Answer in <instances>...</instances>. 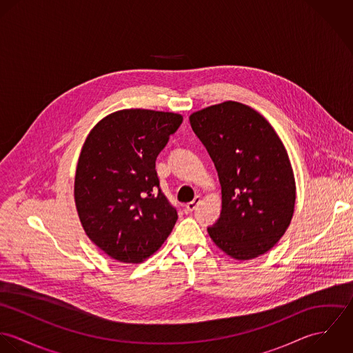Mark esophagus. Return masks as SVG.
Instances as JSON below:
<instances>
[{
    "label": "esophagus",
    "instance_id": "esophagus-1",
    "mask_svg": "<svg viewBox=\"0 0 353 353\" xmlns=\"http://www.w3.org/2000/svg\"><path fill=\"white\" fill-rule=\"evenodd\" d=\"M200 202H201V197L197 196L193 201L189 202V203L186 205V212H193V210L197 208V205H200Z\"/></svg>",
    "mask_w": 353,
    "mask_h": 353
}]
</instances>
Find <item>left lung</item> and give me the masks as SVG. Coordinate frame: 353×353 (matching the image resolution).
Instances as JSON below:
<instances>
[{
	"label": "left lung",
	"mask_w": 353,
	"mask_h": 353,
	"mask_svg": "<svg viewBox=\"0 0 353 353\" xmlns=\"http://www.w3.org/2000/svg\"><path fill=\"white\" fill-rule=\"evenodd\" d=\"M189 119L221 185V213L208 227L210 239L236 261L269 252L290 227L296 200L283 141L263 115L239 101L209 105Z\"/></svg>",
	"instance_id": "left-lung-1"
}]
</instances>
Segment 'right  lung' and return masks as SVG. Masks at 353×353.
I'll use <instances>...</instances> for the list:
<instances>
[{"mask_svg": "<svg viewBox=\"0 0 353 353\" xmlns=\"http://www.w3.org/2000/svg\"><path fill=\"white\" fill-rule=\"evenodd\" d=\"M182 121L175 112L125 108L105 115L84 141L76 209L88 238L119 262L145 261L176 223V209L159 188L156 157Z\"/></svg>", "mask_w": 353, "mask_h": 353, "instance_id": "1", "label": "right lung"}]
</instances>
